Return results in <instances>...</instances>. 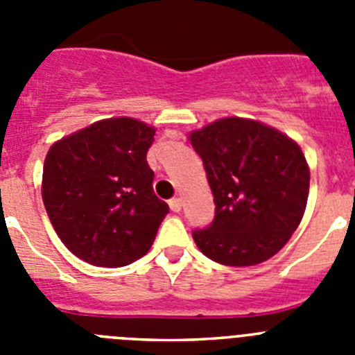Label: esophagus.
Masks as SVG:
<instances>
[{
    "mask_svg": "<svg viewBox=\"0 0 355 355\" xmlns=\"http://www.w3.org/2000/svg\"><path fill=\"white\" fill-rule=\"evenodd\" d=\"M168 206H171L172 211L178 213V211H181V206H183V202H181L180 197H174V199L168 200Z\"/></svg>",
    "mask_w": 355,
    "mask_h": 355,
    "instance_id": "1",
    "label": "esophagus"
}]
</instances>
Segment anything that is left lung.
I'll list each match as a JSON object with an SVG mask.
<instances>
[{"mask_svg":"<svg viewBox=\"0 0 355 355\" xmlns=\"http://www.w3.org/2000/svg\"><path fill=\"white\" fill-rule=\"evenodd\" d=\"M188 140L215 199V220L193 231L200 252L227 266L275 256L299 227L309 196V165L299 144L245 117L209 122Z\"/></svg>","mask_w":355,"mask_h":355,"instance_id":"8db88e82","label":"left lung"}]
</instances>
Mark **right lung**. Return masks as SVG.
<instances>
[{
  "instance_id": "1",
  "label": "right lung",
  "mask_w": 355,
  "mask_h": 355,
  "mask_svg": "<svg viewBox=\"0 0 355 355\" xmlns=\"http://www.w3.org/2000/svg\"><path fill=\"white\" fill-rule=\"evenodd\" d=\"M155 133L139 119L110 117L49 147L44 206L62 243L83 261L117 268L153 245L168 213L146 159Z\"/></svg>"
}]
</instances>
